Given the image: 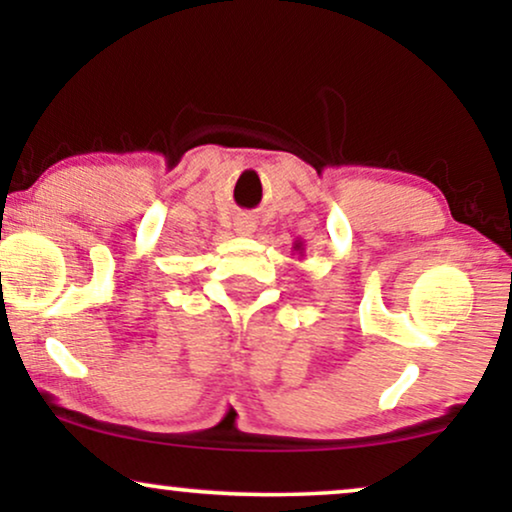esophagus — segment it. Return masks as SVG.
Instances as JSON below:
<instances>
[{
	"label": "esophagus",
	"mask_w": 512,
	"mask_h": 512,
	"mask_svg": "<svg viewBox=\"0 0 512 512\" xmlns=\"http://www.w3.org/2000/svg\"><path fill=\"white\" fill-rule=\"evenodd\" d=\"M235 230H237V235H251L256 230V223H254V219H249V216H244V219H237Z\"/></svg>",
	"instance_id": "esophagus-1"
}]
</instances>
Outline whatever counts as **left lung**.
<instances>
[{
	"label": "left lung",
	"mask_w": 512,
	"mask_h": 512,
	"mask_svg": "<svg viewBox=\"0 0 512 512\" xmlns=\"http://www.w3.org/2000/svg\"><path fill=\"white\" fill-rule=\"evenodd\" d=\"M293 251H296V254H300V256H305V244H303V240L293 242Z\"/></svg>",
	"instance_id": "8db88e82"
}]
</instances>
